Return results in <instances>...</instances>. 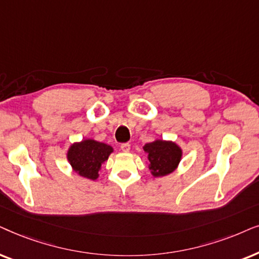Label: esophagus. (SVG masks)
<instances>
[{
	"mask_svg": "<svg viewBox=\"0 0 259 259\" xmlns=\"http://www.w3.org/2000/svg\"><path fill=\"white\" fill-rule=\"evenodd\" d=\"M120 149H122L124 153H127L130 150V144L129 143H122L120 144Z\"/></svg>",
	"mask_w": 259,
	"mask_h": 259,
	"instance_id": "obj_1",
	"label": "esophagus"
}]
</instances>
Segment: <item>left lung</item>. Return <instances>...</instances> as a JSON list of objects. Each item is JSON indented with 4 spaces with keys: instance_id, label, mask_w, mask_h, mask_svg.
Returning a JSON list of instances; mask_svg holds the SVG:
<instances>
[{
    "instance_id": "8db88e82",
    "label": "left lung",
    "mask_w": 259,
    "mask_h": 259,
    "mask_svg": "<svg viewBox=\"0 0 259 259\" xmlns=\"http://www.w3.org/2000/svg\"><path fill=\"white\" fill-rule=\"evenodd\" d=\"M143 149L148 153L151 169L154 177H164L173 171L181 158V149L175 143L155 141L147 143Z\"/></svg>"
}]
</instances>
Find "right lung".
Segmentation results:
<instances>
[{
	"label": "right lung",
	"mask_w": 259,
	"mask_h": 259,
	"mask_svg": "<svg viewBox=\"0 0 259 259\" xmlns=\"http://www.w3.org/2000/svg\"><path fill=\"white\" fill-rule=\"evenodd\" d=\"M112 148L94 140H85L70 148L67 158L73 169L81 177L96 180L103 162L108 160Z\"/></svg>",
	"instance_id": "1"
}]
</instances>
